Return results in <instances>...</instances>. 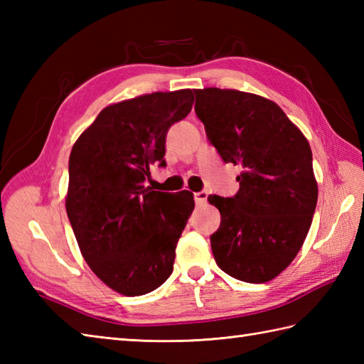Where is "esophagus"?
I'll return each mask as SVG.
<instances>
[{"label":"esophagus","instance_id":"obj_1","mask_svg":"<svg viewBox=\"0 0 364 364\" xmlns=\"http://www.w3.org/2000/svg\"><path fill=\"white\" fill-rule=\"evenodd\" d=\"M194 200H196V203H197L198 206L205 205V203H206V200H208V192H205V191H202V192H196V194H194Z\"/></svg>","mask_w":364,"mask_h":364}]
</instances>
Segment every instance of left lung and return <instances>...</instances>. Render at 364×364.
Listing matches in <instances>:
<instances>
[{
  "mask_svg": "<svg viewBox=\"0 0 364 364\" xmlns=\"http://www.w3.org/2000/svg\"><path fill=\"white\" fill-rule=\"evenodd\" d=\"M194 92L208 141L223 161L242 167L235 197H208L220 211L214 259L236 280L266 283L291 264L311 227L318 183L310 144L267 98L218 87Z\"/></svg>",
  "mask_w": 364,
  "mask_h": 364,
  "instance_id": "left-lung-1",
  "label": "left lung"
}]
</instances>
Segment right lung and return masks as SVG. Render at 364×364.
Wrapping results in <instances>:
<instances>
[{"mask_svg":"<svg viewBox=\"0 0 364 364\" xmlns=\"http://www.w3.org/2000/svg\"><path fill=\"white\" fill-rule=\"evenodd\" d=\"M191 89L154 92L105 107L68 159L67 215L84 259L123 296H144L173 270L194 196L145 188L166 166V136L192 109Z\"/></svg>","mask_w":364,"mask_h":364,"instance_id":"obj_1","label":"right lung"}]
</instances>
